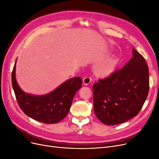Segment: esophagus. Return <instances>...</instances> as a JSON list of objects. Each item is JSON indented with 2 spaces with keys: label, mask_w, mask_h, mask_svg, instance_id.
Listing matches in <instances>:
<instances>
[{
  "label": "esophagus",
  "mask_w": 159,
  "mask_h": 159,
  "mask_svg": "<svg viewBox=\"0 0 159 159\" xmlns=\"http://www.w3.org/2000/svg\"><path fill=\"white\" fill-rule=\"evenodd\" d=\"M92 82V79L90 77H84L83 79V83L85 85L89 84Z\"/></svg>",
  "instance_id": "esophagus-1"
}]
</instances>
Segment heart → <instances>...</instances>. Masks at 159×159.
<instances>
[{"label":"heart","instance_id":"heart-1","mask_svg":"<svg viewBox=\"0 0 159 159\" xmlns=\"http://www.w3.org/2000/svg\"><path fill=\"white\" fill-rule=\"evenodd\" d=\"M116 63L111 61L105 64V66L99 70V75L103 76H107L112 74L116 69Z\"/></svg>","mask_w":159,"mask_h":159}]
</instances>
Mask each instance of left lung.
<instances>
[{
    "mask_svg": "<svg viewBox=\"0 0 159 159\" xmlns=\"http://www.w3.org/2000/svg\"><path fill=\"white\" fill-rule=\"evenodd\" d=\"M132 55L121 69L93 86V110L105 125H119L136 116L148 96L149 67L134 48Z\"/></svg>",
    "mask_w": 159,
    "mask_h": 159,
    "instance_id": "obj_1",
    "label": "left lung"
}]
</instances>
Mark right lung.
Listing matches in <instances>:
<instances>
[{
  "mask_svg": "<svg viewBox=\"0 0 159 159\" xmlns=\"http://www.w3.org/2000/svg\"><path fill=\"white\" fill-rule=\"evenodd\" d=\"M16 66V61L11 73V84L23 112L34 120L46 124H56L63 120L69 113L76 92L82 87L81 77L69 79L47 94L34 96L26 93L17 84Z\"/></svg>",
  "mask_w": 159,
  "mask_h": 159,
  "instance_id": "1",
  "label": "right lung"
}]
</instances>
